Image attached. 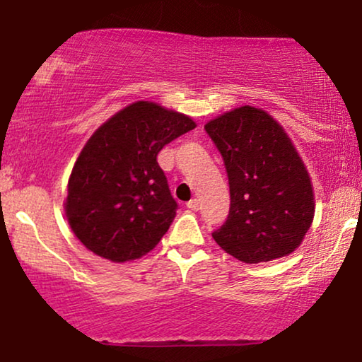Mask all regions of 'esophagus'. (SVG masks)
Segmentation results:
<instances>
[{
  "label": "esophagus",
  "instance_id": "1",
  "mask_svg": "<svg viewBox=\"0 0 362 362\" xmlns=\"http://www.w3.org/2000/svg\"><path fill=\"white\" fill-rule=\"evenodd\" d=\"M200 207V200L199 199H192L190 202H187V209L190 210H199Z\"/></svg>",
  "mask_w": 362,
  "mask_h": 362
}]
</instances>
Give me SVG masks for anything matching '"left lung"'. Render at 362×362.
I'll use <instances>...</instances> for the list:
<instances>
[{
	"label": "left lung",
	"mask_w": 362,
	"mask_h": 362,
	"mask_svg": "<svg viewBox=\"0 0 362 362\" xmlns=\"http://www.w3.org/2000/svg\"><path fill=\"white\" fill-rule=\"evenodd\" d=\"M222 155L230 189L227 221L214 240L245 264L294 252L314 218V192L304 162L284 128L249 107L205 125Z\"/></svg>",
	"instance_id": "1"
}]
</instances>
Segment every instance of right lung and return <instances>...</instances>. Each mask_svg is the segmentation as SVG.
Segmentation results:
<instances>
[{
  "label": "right lung",
  "mask_w": 362,
  "mask_h": 362,
  "mask_svg": "<svg viewBox=\"0 0 362 362\" xmlns=\"http://www.w3.org/2000/svg\"><path fill=\"white\" fill-rule=\"evenodd\" d=\"M194 128L187 115L136 102L90 136L71 170L65 202L68 223L86 249L127 262L162 240L178 205L157 155Z\"/></svg>",
  "instance_id": "right-lung-1"
}]
</instances>
